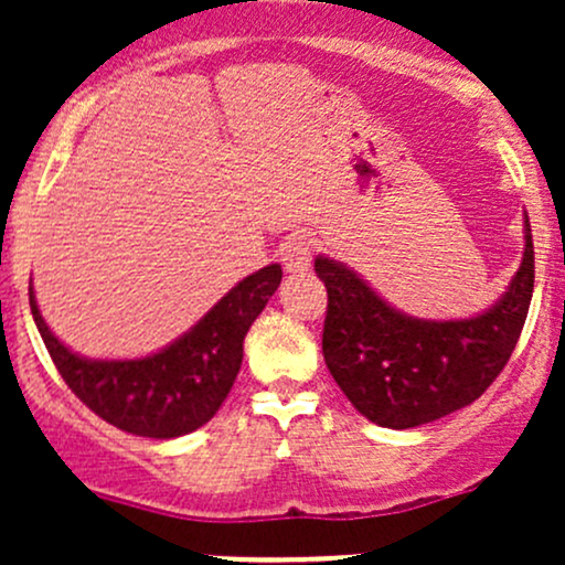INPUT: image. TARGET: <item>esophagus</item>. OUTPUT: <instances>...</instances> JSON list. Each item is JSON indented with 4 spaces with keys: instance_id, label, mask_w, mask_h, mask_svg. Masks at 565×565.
<instances>
[{
    "instance_id": "34e87169",
    "label": "esophagus",
    "mask_w": 565,
    "mask_h": 565,
    "mask_svg": "<svg viewBox=\"0 0 565 565\" xmlns=\"http://www.w3.org/2000/svg\"><path fill=\"white\" fill-rule=\"evenodd\" d=\"M281 265L287 274H305L310 268V260H313V244L308 238L297 236L281 246Z\"/></svg>"
}]
</instances>
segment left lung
<instances>
[{
  "label": "left lung",
  "mask_w": 565,
  "mask_h": 565,
  "mask_svg": "<svg viewBox=\"0 0 565 565\" xmlns=\"http://www.w3.org/2000/svg\"><path fill=\"white\" fill-rule=\"evenodd\" d=\"M327 287L323 361L348 401L374 425L406 430L481 398L508 366L534 291V242L508 295L465 321H417L393 310L345 265L319 257Z\"/></svg>",
  "instance_id": "1"
}]
</instances>
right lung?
Returning <instances> with one entry per match:
<instances>
[{"label":"right lung","instance_id":"add662e5","mask_svg":"<svg viewBox=\"0 0 565 565\" xmlns=\"http://www.w3.org/2000/svg\"><path fill=\"white\" fill-rule=\"evenodd\" d=\"M281 284V265L246 276L174 345L140 361H87L50 332L29 291L44 348L71 393L108 425L132 436L178 438L210 423L228 398L244 337Z\"/></svg>","mask_w":565,"mask_h":565}]
</instances>
